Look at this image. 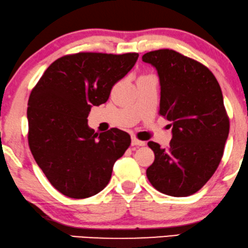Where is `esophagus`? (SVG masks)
<instances>
[{"instance_id": "obj_1", "label": "esophagus", "mask_w": 248, "mask_h": 248, "mask_svg": "<svg viewBox=\"0 0 248 248\" xmlns=\"http://www.w3.org/2000/svg\"><path fill=\"white\" fill-rule=\"evenodd\" d=\"M146 142L142 141V140H139V139H137L136 137H132L131 139V145L132 146H145Z\"/></svg>"}]
</instances>
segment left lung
I'll list each match as a JSON object with an SVG mask.
<instances>
[{"mask_svg":"<svg viewBox=\"0 0 248 248\" xmlns=\"http://www.w3.org/2000/svg\"><path fill=\"white\" fill-rule=\"evenodd\" d=\"M142 62L157 69L159 114L173 134L167 148L148 142L155 159L146 174L159 192L187 197L208 182L224 155L229 118L220 85L208 67L175 50L149 51Z\"/></svg>","mask_w":248,"mask_h":248,"instance_id":"8db88e82","label":"left lung"}]
</instances>
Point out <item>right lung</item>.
Returning <instances> with one entry per match:
<instances>
[{
  "instance_id": "1",
  "label": "right lung",
  "mask_w": 248,
  "mask_h": 248,
  "mask_svg": "<svg viewBox=\"0 0 248 248\" xmlns=\"http://www.w3.org/2000/svg\"><path fill=\"white\" fill-rule=\"evenodd\" d=\"M123 55H66L45 71L28 101V142L38 166L56 190L85 199L108 186L114 163L131 139L112 128L102 134L88 125L93 106L106 103L111 89L138 59Z\"/></svg>"
}]
</instances>
